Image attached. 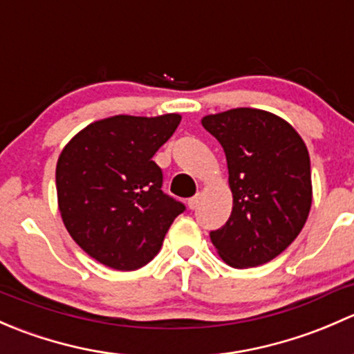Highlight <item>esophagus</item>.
<instances>
[{
  "label": "esophagus",
  "mask_w": 354,
  "mask_h": 354,
  "mask_svg": "<svg viewBox=\"0 0 354 354\" xmlns=\"http://www.w3.org/2000/svg\"><path fill=\"white\" fill-rule=\"evenodd\" d=\"M198 203H200V195H195V197L188 198V207H190L192 210H194V209H197V207H198Z\"/></svg>",
  "instance_id": "obj_1"
}]
</instances>
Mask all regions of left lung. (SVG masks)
I'll return each instance as SVG.
<instances>
[{"label": "left lung", "mask_w": 354, "mask_h": 354, "mask_svg": "<svg viewBox=\"0 0 354 354\" xmlns=\"http://www.w3.org/2000/svg\"><path fill=\"white\" fill-rule=\"evenodd\" d=\"M202 124L223 145L233 194L230 219L210 233L212 245L234 269L270 262L308 219V149L286 120L269 111L230 109L207 114Z\"/></svg>", "instance_id": "obj_1"}]
</instances>
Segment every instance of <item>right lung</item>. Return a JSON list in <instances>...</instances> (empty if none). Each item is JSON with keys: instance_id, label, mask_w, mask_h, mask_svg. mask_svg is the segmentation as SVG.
Returning a JSON list of instances; mask_svg holds the SVG:
<instances>
[{"instance_id": "1", "label": "right lung", "mask_w": 354, "mask_h": 354, "mask_svg": "<svg viewBox=\"0 0 354 354\" xmlns=\"http://www.w3.org/2000/svg\"><path fill=\"white\" fill-rule=\"evenodd\" d=\"M162 116L104 118L65 145L56 164L63 224L87 255L116 270H135L159 253L167 230L185 210L167 197L152 157L180 124Z\"/></svg>"}]
</instances>
